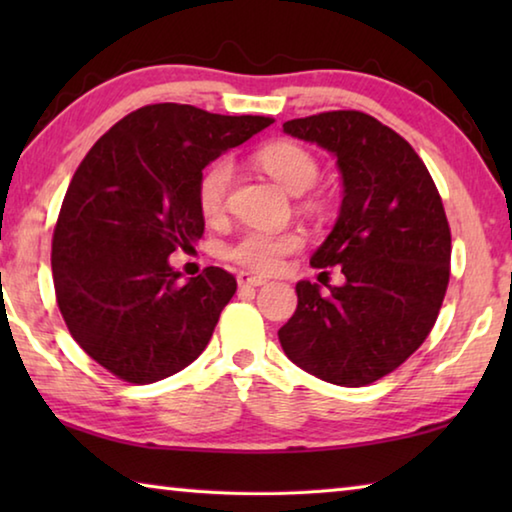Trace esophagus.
Returning <instances> with one entry per match:
<instances>
[{"label": "esophagus", "mask_w": 512, "mask_h": 512, "mask_svg": "<svg viewBox=\"0 0 512 512\" xmlns=\"http://www.w3.org/2000/svg\"><path fill=\"white\" fill-rule=\"evenodd\" d=\"M237 282H239V287H262V284H266V277L241 271V273H237Z\"/></svg>", "instance_id": "esophagus-1"}]
</instances>
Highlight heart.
<instances>
[{"label": "heart", "mask_w": 512, "mask_h": 512, "mask_svg": "<svg viewBox=\"0 0 512 512\" xmlns=\"http://www.w3.org/2000/svg\"><path fill=\"white\" fill-rule=\"evenodd\" d=\"M257 162L262 169L273 176L287 192L302 194L316 183L318 162L307 149L293 142H273L266 144L257 153ZM235 176L232 162L228 158H219L207 167L198 178V207L207 216L214 219L225 207L228 189ZM302 246L300 232H246L244 237L228 248V257L239 266H246L257 273H273L282 266L284 257L296 253Z\"/></svg>", "instance_id": "b5f03b06"}]
</instances>
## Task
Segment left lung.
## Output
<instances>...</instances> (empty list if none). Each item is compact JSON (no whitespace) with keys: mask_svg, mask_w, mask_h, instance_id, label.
Segmentation results:
<instances>
[{"mask_svg":"<svg viewBox=\"0 0 512 512\" xmlns=\"http://www.w3.org/2000/svg\"><path fill=\"white\" fill-rule=\"evenodd\" d=\"M284 133L336 158L341 212L311 266H341L343 287L296 284L280 343L298 368L336 386H366L427 339L449 282L452 235L443 201L413 146L359 110L291 119Z\"/></svg>","mask_w":512,"mask_h":512,"instance_id":"left-lung-1","label":"left lung"}]
</instances>
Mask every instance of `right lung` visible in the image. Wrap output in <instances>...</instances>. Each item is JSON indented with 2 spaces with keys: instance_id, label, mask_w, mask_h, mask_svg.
Returning <instances> with one entry per match:
<instances>
[{
  "instance_id": "obj_1",
  "label": "right lung",
  "mask_w": 512,
  "mask_h": 512,
  "mask_svg": "<svg viewBox=\"0 0 512 512\" xmlns=\"http://www.w3.org/2000/svg\"><path fill=\"white\" fill-rule=\"evenodd\" d=\"M271 124L153 103L117 121L76 169L51 244L56 300L74 341L115 377L153 384L210 343L235 275L207 266L183 280L169 255L203 237V169Z\"/></svg>"
}]
</instances>
